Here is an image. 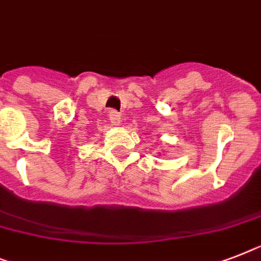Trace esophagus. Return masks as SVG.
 Instances as JSON below:
<instances>
[{"instance_id":"obj_1","label":"esophagus","mask_w":261,"mask_h":261,"mask_svg":"<svg viewBox=\"0 0 261 261\" xmlns=\"http://www.w3.org/2000/svg\"><path fill=\"white\" fill-rule=\"evenodd\" d=\"M109 118L110 122H111L114 126H119L120 122H122V120H120V114L119 112L114 111V110H111V111L109 112Z\"/></svg>"}]
</instances>
